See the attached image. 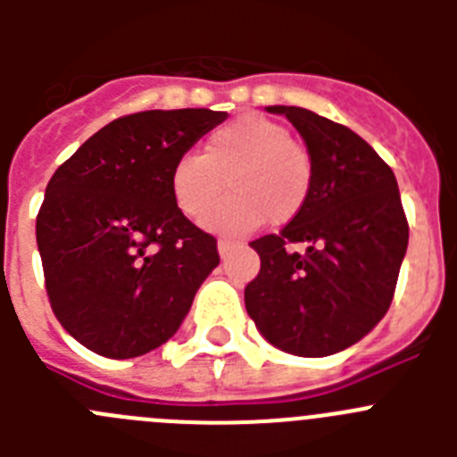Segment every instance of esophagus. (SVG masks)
<instances>
[{"label": "esophagus", "mask_w": 457, "mask_h": 457, "mask_svg": "<svg viewBox=\"0 0 457 457\" xmlns=\"http://www.w3.org/2000/svg\"><path fill=\"white\" fill-rule=\"evenodd\" d=\"M217 249H220V256H228V253L236 249V242L231 240H220L217 242Z\"/></svg>", "instance_id": "34e87169"}]
</instances>
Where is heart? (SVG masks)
Listing matches in <instances>:
<instances>
[{
    "label": "heart",
    "instance_id": "obj_1",
    "mask_svg": "<svg viewBox=\"0 0 457 457\" xmlns=\"http://www.w3.org/2000/svg\"><path fill=\"white\" fill-rule=\"evenodd\" d=\"M232 192L205 220L221 233H249L270 217L286 224L309 201L313 162L286 125L245 114L217 128L205 153L187 151L171 169L173 201L187 220L201 221L219 198L223 180Z\"/></svg>",
    "mask_w": 457,
    "mask_h": 457
}]
</instances>
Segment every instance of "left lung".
<instances>
[{"label":"left lung","mask_w":457,"mask_h":457,"mask_svg":"<svg viewBox=\"0 0 457 457\" xmlns=\"http://www.w3.org/2000/svg\"><path fill=\"white\" fill-rule=\"evenodd\" d=\"M268 112L284 114L302 135L313 180L300 215L249 242L261 272L245 288V306L274 348L327 357L385 318L410 226L394 171L361 137L309 109ZM290 244L307 252L288 253Z\"/></svg>","instance_id":"obj_1"}]
</instances>
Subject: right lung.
<instances>
[{
    "mask_svg": "<svg viewBox=\"0 0 457 457\" xmlns=\"http://www.w3.org/2000/svg\"><path fill=\"white\" fill-rule=\"evenodd\" d=\"M212 109L120 116L56 169L36 217L56 320L84 348L130 359L160 348L220 263L217 240L173 201L171 169L226 119Z\"/></svg>",
    "mask_w": 457,
    "mask_h": 457,
    "instance_id": "add662e5",
    "label": "right lung"
}]
</instances>
